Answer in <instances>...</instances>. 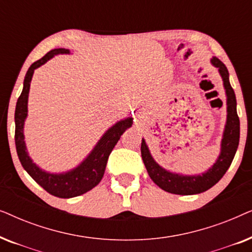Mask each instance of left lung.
Returning a JSON list of instances; mask_svg holds the SVG:
<instances>
[{
  "label": "left lung",
  "mask_w": 252,
  "mask_h": 252,
  "mask_svg": "<svg viewBox=\"0 0 252 252\" xmlns=\"http://www.w3.org/2000/svg\"><path fill=\"white\" fill-rule=\"evenodd\" d=\"M219 68L227 95V123L221 141V153L216 164L202 175H180L171 173L160 167L151 157L146 142L141 143V156L146 165L148 174L155 184L163 190L177 195H194L206 191L213 187L223 177L234 159L240 141V119L236 112V97L229 84V74L227 67L218 58L211 61Z\"/></svg>",
  "instance_id": "8db88e82"
}]
</instances>
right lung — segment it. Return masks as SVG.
<instances>
[{"label": "right lung", "mask_w": 252, "mask_h": 252, "mask_svg": "<svg viewBox=\"0 0 252 252\" xmlns=\"http://www.w3.org/2000/svg\"><path fill=\"white\" fill-rule=\"evenodd\" d=\"M70 51L64 48H58L53 49L47 53L41 60L34 62L31 65L29 71L24 79V88L20 96L18 97L16 104L15 111V143L18 158L22 163L23 167L25 168L27 173L42 187L44 190L49 194L56 196L60 198H71L75 196L82 195L97 186L99 181L102 180L103 174H104L106 163H108L109 156L115 146L118 142L120 136L125 132V129L132 126V118H127L122 122L117 123L112 126L99 142L96 144L94 150L91 155L79 165L77 168L72 170L64 174H51L47 173L36 166L31 159L26 153L25 141H24V122H25L27 116V98H29L30 85L32 80V75L34 70L41 65L49 61L57 54H68Z\"/></svg>", "instance_id": "add662e5"}]
</instances>
